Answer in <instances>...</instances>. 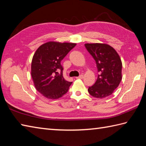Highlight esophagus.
Instances as JSON below:
<instances>
[{
  "label": "esophagus",
  "instance_id": "obj_1",
  "mask_svg": "<svg viewBox=\"0 0 146 146\" xmlns=\"http://www.w3.org/2000/svg\"><path fill=\"white\" fill-rule=\"evenodd\" d=\"M83 78V75H80L79 76L76 77V78H80V79H82Z\"/></svg>",
  "mask_w": 146,
  "mask_h": 146
}]
</instances>
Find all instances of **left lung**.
Here are the masks:
<instances>
[{"label": "left lung", "mask_w": 146, "mask_h": 146, "mask_svg": "<svg viewBox=\"0 0 146 146\" xmlns=\"http://www.w3.org/2000/svg\"><path fill=\"white\" fill-rule=\"evenodd\" d=\"M86 50L94 58L98 75L95 84L89 86L92 97L103 98L113 94L122 80V64L117 51L110 46L100 43L85 44Z\"/></svg>", "instance_id": "8db88e82"}]
</instances>
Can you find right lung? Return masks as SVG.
I'll return each instance as SVG.
<instances>
[{
	"instance_id": "right-lung-1",
	"label": "right lung",
	"mask_w": 146,
	"mask_h": 146,
	"mask_svg": "<svg viewBox=\"0 0 146 146\" xmlns=\"http://www.w3.org/2000/svg\"><path fill=\"white\" fill-rule=\"evenodd\" d=\"M76 46L75 43L48 42L41 45L33 56L31 76L37 90L49 99L66 94L72 82L63 76L61 61Z\"/></svg>"
}]
</instances>
